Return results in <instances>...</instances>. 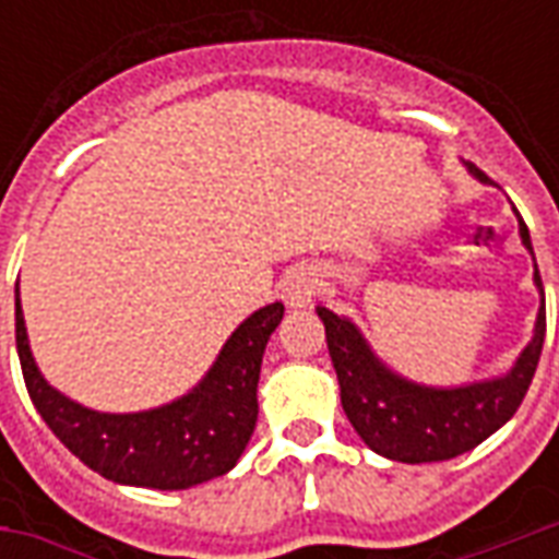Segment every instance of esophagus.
Segmentation results:
<instances>
[{"label": "esophagus", "mask_w": 559, "mask_h": 559, "mask_svg": "<svg viewBox=\"0 0 559 559\" xmlns=\"http://www.w3.org/2000/svg\"><path fill=\"white\" fill-rule=\"evenodd\" d=\"M320 293V275L314 266H296L287 272V278L281 284V299L290 308H305L314 302V296Z\"/></svg>", "instance_id": "obj_1"}]
</instances>
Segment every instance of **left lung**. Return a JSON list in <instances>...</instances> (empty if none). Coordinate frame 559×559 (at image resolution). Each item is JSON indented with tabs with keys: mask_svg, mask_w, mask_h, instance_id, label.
<instances>
[{
	"mask_svg": "<svg viewBox=\"0 0 559 559\" xmlns=\"http://www.w3.org/2000/svg\"><path fill=\"white\" fill-rule=\"evenodd\" d=\"M464 167L473 179L488 182V176L476 164L464 160ZM518 233L533 257L530 230L521 215ZM533 284L542 299L539 314L533 338L518 353L515 365L506 374L461 386H425L401 377L371 350V344L350 317L317 305V317L326 326L329 356L338 374L341 407L365 445L389 461L428 464L464 455L481 440H488L497 428H503L527 395L545 344V290L539 269H533Z\"/></svg>",
	"mask_w": 559,
	"mask_h": 559,
	"instance_id": "obj_1",
	"label": "left lung"
}]
</instances>
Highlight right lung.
<instances>
[{"label": "right lung", "instance_id": "add662e5", "mask_svg": "<svg viewBox=\"0 0 559 559\" xmlns=\"http://www.w3.org/2000/svg\"><path fill=\"white\" fill-rule=\"evenodd\" d=\"M281 317V302L245 317L203 380L182 399L152 411L102 413L71 401L44 380L26 335L20 284L14 290L20 368L47 428L104 479L158 491H185L236 467L254 433L260 365Z\"/></svg>", "mask_w": 559, "mask_h": 559}]
</instances>
